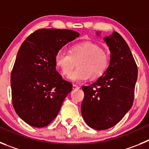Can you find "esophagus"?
Segmentation results:
<instances>
[{"mask_svg": "<svg viewBox=\"0 0 149 149\" xmlns=\"http://www.w3.org/2000/svg\"><path fill=\"white\" fill-rule=\"evenodd\" d=\"M80 87H79L77 85H76V84H73V89H78Z\"/></svg>", "mask_w": 149, "mask_h": 149, "instance_id": "obj_1", "label": "esophagus"}]
</instances>
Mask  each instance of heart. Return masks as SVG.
I'll return each instance as SVG.
<instances>
[{
    "instance_id": "1",
    "label": "heart",
    "mask_w": 149,
    "mask_h": 149,
    "mask_svg": "<svg viewBox=\"0 0 149 149\" xmlns=\"http://www.w3.org/2000/svg\"><path fill=\"white\" fill-rule=\"evenodd\" d=\"M56 66L64 75H69L76 63L78 68L68 79L72 82H82L90 77L97 80L104 74L109 64V55L95 43L84 42L73 45L69 53L59 51L55 57Z\"/></svg>"
}]
</instances>
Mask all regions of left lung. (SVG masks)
I'll use <instances>...</instances> for the list:
<instances>
[{
    "label": "left lung",
    "instance_id": "obj_1",
    "mask_svg": "<svg viewBox=\"0 0 149 149\" xmlns=\"http://www.w3.org/2000/svg\"><path fill=\"white\" fill-rule=\"evenodd\" d=\"M104 40L110 51L108 68L95 82L82 86L81 114L89 127L98 131L116 125L131 109L138 74L131 50L120 34L113 32Z\"/></svg>",
    "mask_w": 149,
    "mask_h": 149
}]
</instances>
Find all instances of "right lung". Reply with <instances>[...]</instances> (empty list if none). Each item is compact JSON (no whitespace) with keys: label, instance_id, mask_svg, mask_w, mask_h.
<instances>
[{"label":"right lung","instance_id":"add662e5","mask_svg":"<svg viewBox=\"0 0 149 149\" xmlns=\"http://www.w3.org/2000/svg\"><path fill=\"white\" fill-rule=\"evenodd\" d=\"M71 30L40 29L24 41L11 72L13 105L33 127H45L57 116L72 84L56 70V54L78 37Z\"/></svg>","mask_w":149,"mask_h":149}]
</instances>
